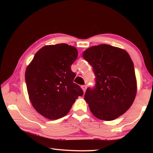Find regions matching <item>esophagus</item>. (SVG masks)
Masks as SVG:
<instances>
[{
    "mask_svg": "<svg viewBox=\"0 0 153 153\" xmlns=\"http://www.w3.org/2000/svg\"><path fill=\"white\" fill-rule=\"evenodd\" d=\"M82 88L83 90V91H84V92H86V85H84V86H82Z\"/></svg>",
    "mask_w": 153,
    "mask_h": 153,
    "instance_id": "obj_1",
    "label": "esophagus"
}]
</instances>
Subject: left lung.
<instances>
[{
  "mask_svg": "<svg viewBox=\"0 0 153 153\" xmlns=\"http://www.w3.org/2000/svg\"><path fill=\"white\" fill-rule=\"evenodd\" d=\"M83 57L92 65L94 88H88L84 99L96 117L112 121L125 113L135 99L137 83L134 63L127 52L100 45L86 49Z\"/></svg>",
  "mask_w": 153,
  "mask_h": 153,
  "instance_id": "8db88e82",
  "label": "left lung"
}]
</instances>
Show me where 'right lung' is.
<instances>
[{
    "label": "right lung",
    "instance_id": "obj_1",
    "mask_svg": "<svg viewBox=\"0 0 153 153\" xmlns=\"http://www.w3.org/2000/svg\"><path fill=\"white\" fill-rule=\"evenodd\" d=\"M77 50L67 44L47 45L40 48L25 74L28 95L38 113L49 120L65 116L83 90L74 82L72 63Z\"/></svg>",
    "mask_w": 153,
    "mask_h": 153
}]
</instances>
